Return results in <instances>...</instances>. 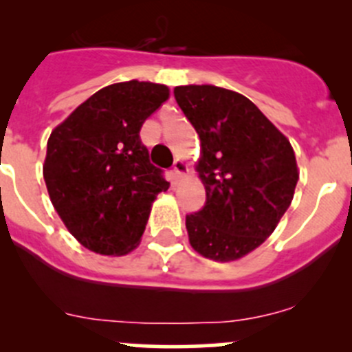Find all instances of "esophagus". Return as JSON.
Instances as JSON below:
<instances>
[{"mask_svg": "<svg viewBox=\"0 0 352 352\" xmlns=\"http://www.w3.org/2000/svg\"><path fill=\"white\" fill-rule=\"evenodd\" d=\"M189 172V168H187V163L184 162V160H175V163H173V177H175V180H180L186 177V173Z\"/></svg>", "mask_w": 352, "mask_h": 352, "instance_id": "34e87169", "label": "esophagus"}]
</instances>
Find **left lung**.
I'll return each mask as SVG.
<instances>
[{
    "mask_svg": "<svg viewBox=\"0 0 352 352\" xmlns=\"http://www.w3.org/2000/svg\"><path fill=\"white\" fill-rule=\"evenodd\" d=\"M173 95L201 140L196 170L206 204L187 214L189 242L206 258L239 261L272 235L293 201L300 179L293 146L236 91L186 85Z\"/></svg>",
    "mask_w": 352,
    "mask_h": 352,
    "instance_id": "1",
    "label": "left lung"
}]
</instances>
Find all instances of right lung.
I'll return each mask as SVG.
<instances>
[{"label": "right lung", "mask_w": 352, "mask_h": 352, "mask_svg": "<svg viewBox=\"0 0 352 352\" xmlns=\"http://www.w3.org/2000/svg\"><path fill=\"white\" fill-rule=\"evenodd\" d=\"M168 87L122 81L102 88L52 129L44 180L67 232L102 255L138 247L156 196L170 184L150 163L140 131Z\"/></svg>", "instance_id": "right-lung-1"}]
</instances>
